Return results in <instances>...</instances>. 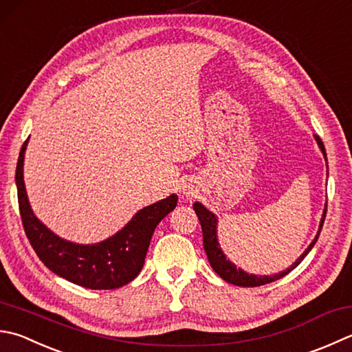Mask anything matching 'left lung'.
Here are the masks:
<instances>
[{"instance_id": "1", "label": "left lung", "mask_w": 352, "mask_h": 352, "mask_svg": "<svg viewBox=\"0 0 352 352\" xmlns=\"http://www.w3.org/2000/svg\"><path fill=\"white\" fill-rule=\"evenodd\" d=\"M314 138H316V141H317V144H319V147H320L322 153L324 156V161H327V151H324V145L322 142V139L317 135H314ZM193 208H195L196 214L199 217V222H201L202 234H204V250H205V253H207L211 268H213L225 282L237 285V287H261V285L279 280V279H282L283 276H287L289 271H293L297 267V265H299L303 261V257L309 253L311 248H313L316 245L317 239H319V234L322 231V227H323L324 216H327V205H324L323 216H322V221H320V227H319V231H317L314 241L309 243V247L305 250V253L299 258H297V261L293 265H291L289 268L282 271V273H279V274L256 276V274L245 273L243 270L237 268L236 265L231 263L227 258V256L222 253V250H221V247H219V242H217V219H216V216L199 202H195Z\"/></svg>"}]
</instances>
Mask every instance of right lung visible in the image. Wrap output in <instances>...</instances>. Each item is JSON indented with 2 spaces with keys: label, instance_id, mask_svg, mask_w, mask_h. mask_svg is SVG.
<instances>
[{
  "label": "right lung",
  "instance_id": "obj_1",
  "mask_svg": "<svg viewBox=\"0 0 352 352\" xmlns=\"http://www.w3.org/2000/svg\"><path fill=\"white\" fill-rule=\"evenodd\" d=\"M28 142L29 139L19 151L15 181L23 227L39 261L56 276L90 289H115L133 280L144 267L155 228L176 208L177 196L171 195L139 210L121 231L99 243L64 241L38 221L30 208L23 176Z\"/></svg>",
  "mask_w": 352,
  "mask_h": 352
}]
</instances>
